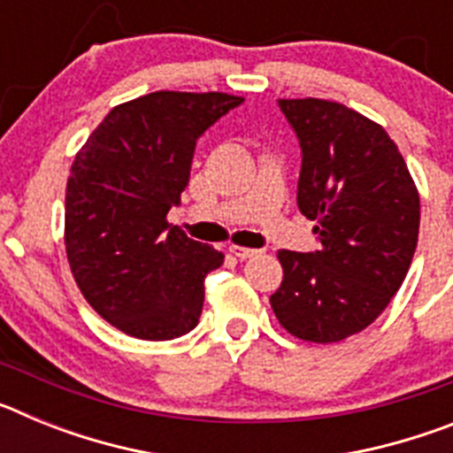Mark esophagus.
<instances>
[{
    "label": "esophagus",
    "mask_w": 453,
    "mask_h": 453,
    "mask_svg": "<svg viewBox=\"0 0 453 453\" xmlns=\"http://www.w3.org/2000/svg\"><path fill=\"white\" fill-rule=\"evenodd\" d=\"M229 251L235 256V258H240V261H247V258H254V256L261 254L258 250H250V247H240V245H229Z\"/></svg>",
    "instance_id": "34e87169"
}]
</instances>
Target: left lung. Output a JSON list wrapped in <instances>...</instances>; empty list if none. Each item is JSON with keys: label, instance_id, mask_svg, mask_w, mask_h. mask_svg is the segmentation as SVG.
I'll use <instances>...</instances> for the list:
<instances>
[{"label": "left lung", "instance_id": "left-lung-1", "mask_svg": "<svg viewBox=\"0 0 453 453\" xmlns=\"http://www.w3.org/2000/svg\"><path fill=\"white\" fill-rule=\"evenodd\" d=\"M302 147L297 206L319 250L279 251L272 311L288 334L338 342L370 326L406 279L419 195L383 127L326 99H279Z\"/></svg>", "mask_w": 453, "mask_h": 453}]
</instances>
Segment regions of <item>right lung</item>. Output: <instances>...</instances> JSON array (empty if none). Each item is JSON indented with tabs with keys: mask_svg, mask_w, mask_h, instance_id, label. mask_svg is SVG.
Instances as JSON below:
<instances>
[{
	"mask_svg": "<svg viewBox=\"0 0 453 453\" xmlns=\"http://www.w3.org/2000/svg\"><path fill=\"white\" fill-rule=\"evenodd\" d=\"M242 102L151 92L115 106L72 163L67 261L86 302L127 335L172 340L197 326L203 279L224 254L165 218L181 203L197 140Z\"/></svg>",
	"mask_w": 453,
	"mask_h": 453,
	"instance_id": "right-lung-1",
	"label": "right lung"
}]
</instances>
